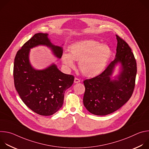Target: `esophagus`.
Wrapping results in <instances>:
<instances>
[{
    "label": "esophagus",
    "instance_id": "esophagus-1",
    "mask_svg": "<svg viewBox=\"0 0 149 149\" xmlns=\"http://www.w3.org/2000/svg\"><path fill=\"white\" fill-rule=\"evenodd\" d=\"M80 82V79L77 78H75L74 79V83H78Z\"/></svg>",
    "mask_w": 149,
    "mask_h": 149
}]
</instances>
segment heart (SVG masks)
<instances>
[{
	"label": "heart",
	"instance_id": "obj_1",
	"mask_svg": "<svg viewBox=\"0 0 149 149\" xmlns=\"http://www.w3.org/2000/svg\"><path fill=\"white\" fill-rule=\"evenodd\" d=\"M69 53L62 54V61L68 68L74 67L75 61H79V67L87 77L100 74L105 68L111 55V49L105 44L91 39L75 42L69 47Z\"/></svg>",
	"mask_w": 149,
	"mask_h": 149
}]
</instances>
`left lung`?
Here are the masks:
<instances>
[{
  "mask_svg": "<svg viewBox=\"0 0 149 149\" xmlns=\"http://www.w3.org/2000/svg\"><path fill=\"white\" fill-rule=\"evenodd\" d=\"M116 58L101 74L84 81L86 91L83 103L97 116L111 114L125 104L135 86L137 63L130 47L118 35ZM120 65L119 74L112 77L115 66Z\"/></svg>",
  "mask_w": 149,
  "mask_h": 149,
  "instance_id": "left-lung-1",
  "label": "left lung"
}]
</instances>
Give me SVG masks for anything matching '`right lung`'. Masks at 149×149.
Instances as JSON below:
<instances>
[{"label": "right lung", "instance_id": "add662e5", "mask_svg": "<svg viewBox=\"0 0 149 149\" xmlns=\"http://www.w3.org/2000/svg\"><path fill=\"white\" fill-rule=\"evenodd\" d=\"M46 46L60 59L62 47L51 43L48 33L35 34L19 49L15 58L13 78L15 88L25 105L41 116H51L62 106L65 91L72 85L73 75L63 74L52 63L44 70H36L29 61L31 49Z\"/></svg>", "mask_w": 149, "mask_h": 149}]
</instances>
